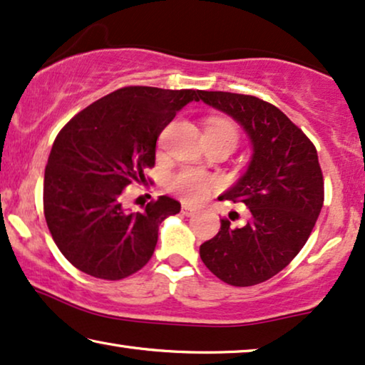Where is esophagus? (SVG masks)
<instances>
[{"mask_svg":"<svg viewBox=\"0 0 365 365\" xmlns=\"http://www.w3.org/2000/svg\"><path fill=\"white\" fill-rule=\"evenodd\" d=\"M182 213H183V215H187V217H192V215H195L197 210H195V208H192L190 205H183Z\"/></svg>","mask_w":365,"mask_h":365,"instance_id":"esophagus-1","label":"esophagus"}]
</instances>
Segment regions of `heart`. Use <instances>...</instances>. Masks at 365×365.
I'll return each mask as SVG.
<instances>
[{
	"mask_svg": "<svg viewBox=\"0 0 365 365\" xmlns=\"http://www.w3.org/2000/svg\"><path fill=\"white\" fill-rule=\"evenodd\" d=\"M218 126H225V128L230 130V132L235 135V130L230 123H225V121H218L215 123ZM237 137V135H235ZM217 180L205 172H200V170H183L177 175H173L170 178V190H172L175 195H178L182 200L188 203H200L208 198V195L217 188Z\"/></svg>",
	"mask_w": 365,
	"mask_h": 365,
	"instance_id": "1",
	"label": "heart"
}]
</instances>
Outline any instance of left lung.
<instances>
[{
    "label": "left lung",
    "mask_w": 365,
    "mask_h": 365,
    "mask_svg": "<svg viewBox=\"0 0 365 365\" xmlns=\"http://www.w3.org/2000/svg\"><path fill=\"white\" fill-rule=\"evenodd\" d=\"M200 100L239 123L252 145L245 173L218 200L242 202L250 217L200 245L207 269L225 284L250 287L290 264L307 242L324 203L317 150L287 115L250 95L200 91Z\"/></svg>",
    "instance_id": "8db88e82"
}]
</instances>
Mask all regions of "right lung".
Returning a JSON list of instances; mask_svg holds the SVG:
<instances>
[{
    "instance_id": "1",
    "label": "right lung",
    "mask_w": 365,
    "mask_h": 365,
    "mask_svg": "<svg viewBox=\"0 0 365 365\" xmlns=\"http://www.w3.org/2000/svg\"><path fill=\"white\" fill-rule=\"evenodd\" d=\"M200 90L126 86L73 116L53 143L45 170L43 205L53 240L71 265L96 279L120 280L152 259L158 227L180 212L167 195L142 212L121 197L145 183L157 140L178 110Z\"/></svg>"
}]
</instances>
